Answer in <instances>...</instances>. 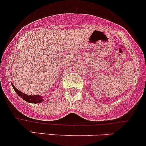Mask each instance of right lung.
Wrapping results in <instances>:
<instances>
[{
	"label": "right lung",
	"instance_id": "obj_1",
	"mask_svg": "<svg viewBox=\"0 0 146 146\" xmlns=\"http://www.w3.org/2000/svg\"><path fill=\"white\" fill-rule=\"evenodd\" d=\"M12 86H13V89L15 90L16 93L17 94V95L20 97L22 99H23L24 100L29 103H33V104H37V103H41L42 102H43L44 100L43 96H40V95H26V94L23 93L22 92H20V90L17 89L14 86L13 83H11Z\"/></svg>",
	"mask_w": 146,
	"mask_h": 146
}]
</instances>
